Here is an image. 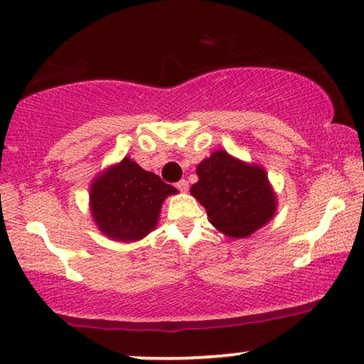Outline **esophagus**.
Wrapping results in <instances>:
<instances>
[{"label":"esophagus","mask_w":364,"mask_h":364,"mask_svg":"<svg viewBox=\"0 0 364 364\" xmlns=\"http://www.w3.org/2000/svg\"><path fill=\"white\" fill-rule=\"evenodd\" d=\"M176 188H178V190L181 191V193H186V191H188V188H190V185H188L186 179H181V181H178V183H176Z\"/></svg>","instance_id":"1"}]
</instances>
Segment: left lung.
Here are the masks:
<instances>
[{
    "mask_svg": "<svg viewBox=\"0 0 364 364\" xmlns=\"http://www.w3.org/2000/svg\"><path fill=\"white\" fill-rule=\"evenodd\" d=\"M191 195L205 206L210 221L232 238H245L274 215V193L259 166H250L216 151L200 163Z\"/></svg>",
    "mask_w": 364,
    "mask_h": 364,
    "instance_id": "left-lung-1",
    "label": "left lung"
}]
</instances>
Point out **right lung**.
<instances>
[{
    "mask_svg": "<svg viewBox=\"0 0 364 364\" xmlns=\"http://www.w3.org/2000/svg\"><path fill=\"white\" fill-rule=\"evenodd\" d=\"M174 193L176 188L124 158L93 183L91 211L106 236L136 241L156 226L161 203Z\"/></svg>",
    "mask_w": 364,
    "mask_h": 364,
    "instance_id": "add662e5",
    "label": "right lung"
}]
</instances>
